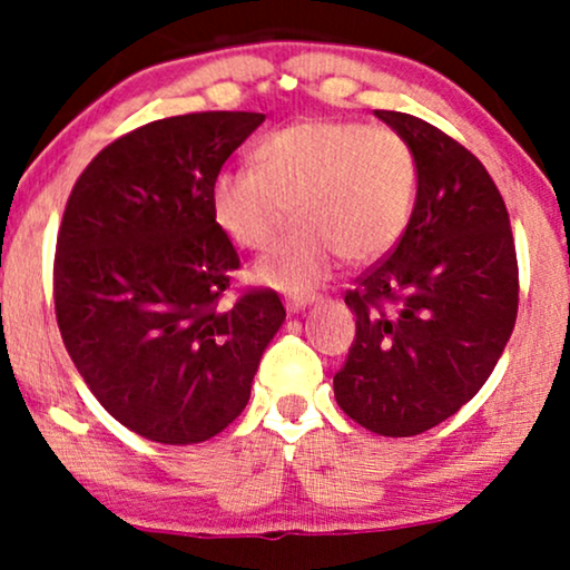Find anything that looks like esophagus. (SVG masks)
Here are the masks:
<instances>
[{"label":"esophagus","instance_id":"34e87169","mask_svg":"<svg viewBox=\"0 0 570 570\" xmlns=\"http://www.w3.org/2000/svg\"><path fill=\"white\" fill-rule=\"evenodd\" d=\"M314 301H316V295H295V298H287L285 301V308L291 311V314H298V311L311 306V303H314Z\"/></svg>","mask_w":570,"mask_h":570}]
</instances>
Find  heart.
Wrapping results in <instances>:
<instances>
[{
	"mask_svg": "<svg viewBox=\"0 0 570 570\" xmlns=\"http://www.w3.org/2000/svg\"><path fill=\"white\" fill-rule=\"evenodd\" d=\"M256 168L215 176L213 213L238 246L262 252L298 217L285 240L256 264L262 283L301 293L330 275L340 254L353 264L384 256L407 228L417 163L402 135L357 121L306 119L272 131Z\"/></svg>",
	"mask_w": 570,
	"mask_h": 570,
	"instance_id": "obj_1",
	"label": "heart"
}]
</instances>
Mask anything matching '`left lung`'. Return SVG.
Returning <instances> with one entry per match:
<instances>
[{"instance_id":"left-lung-1","label":"left lung","mask_w":570,"mask_h":570,"mask_svg":"<svg viewBox=\"0 0 570 570\" xmlns=\"http://www.w3.org/2000/svg\"><path fill=\"white\" fill-rule=\"evenodd\" d=\"M407 139L417 197L400 244L355 279V340L334 400L371 433L417 435L493 373L519 308L509 209L485 166L417 116L376 111Z\"/></svg>"}]
</instances>
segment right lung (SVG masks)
Masks as SVG:
<instances>
[{"label":"right lung","instance_id":"1","mask_svg":"<svg viewBox=\"0 0 570 570\" xmlns=\"http://www.w3.org/2000/svg\"><path fill=\"white\" fill-rule=\"evenodd\" d=\"M262 121H150L104 147L67 199L53 256L61 340L108 415L147 441L186 446L225 431L285 322L275 291L220 306L240 262L209 191Z\"/></svg>","mask_w":570,"mask_h":570}]
</instances>
